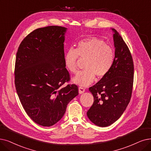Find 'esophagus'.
<instances>
[{
    "label": "esophagus",
    "mask_w": 151,
    "mask_h": 151,
    "mask_svg": "<svg viewBox=\"0 0 151 151\" xmlns=\"http://www.w3.org/2000/svg\"><path fill=\"white\" fill-rule=\"evenodd\" d=\"M85 90H86V89L82 87H79V92L80 94L83 93L84 92H85Z\"/></svg>",
    "instance_id": "esophagus-1"
}]
</instances>
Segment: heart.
<instances>
[{
  "label": "heart",
  "mask_w": 151,
  "mask_h": 151,
  "mask_svg": "<svg viewBox=\"0 0 151 151\" xmlns=\"http://www.w3.org/2000/svg\"><path fill=\"white\" fill-rule=\"evenodd\" d=\"M79 58L86 59L84 69L78 72L73 82L81 86H87L95 80L105 77L111 70L114 61L113 48L99 38L90 37L80 41L76 49L70 47L64 56L66 69L72 73L77 70Z\"/></svg>",
  "instance_id": "obj_1"
}]
</instances>
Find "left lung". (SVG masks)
Returning <instances> with one entry per match:
<instances>
[{"instance_id":"left-lung-1","label":"left lung","mask_w":151,"mask_h":151,"mask_svg":"<svg viewBox=\"0 0 151 151\" xmlns=\"http://www.w3.org/2000/svg\"><path fill=\"white\" fill-rule=\"evenodd\" d=\"M114 61L108 74L89 88L93 104L87 115L95 125L106 127L118 120L129 104L134 81L131 54L122 37L114 29Z\"/></svg>"}]
</instances>
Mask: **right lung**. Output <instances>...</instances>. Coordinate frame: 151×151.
<instances>
[{"instance_id": "1", "label": "right lung", "mask_w": 151, "mask_h": 151, "mask_svg": "<svg viewBox=\"0 0 151 151\" xmlns=\"http://www.w3.org/2000/svg\"><path fill=\"white\" fill-rule=\"evenodd\" d=\"M66 29L59 26L36 29L23 40L17 52L18 96L28 116L43 126L58 122L68 104L79 94L75 84L62 87L70 81L64 64Z\"/></svg>"}]
</instances>
